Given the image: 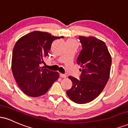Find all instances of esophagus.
Returning a JSON list of instances; mask_svg holds the SVG:
<instances>
[{"label":"esophagus","instance_id":"34e87169","mask_svg":"<svg viewBox=\"0 0 128 128\" xmlns=\"http://www.w3.org/2000/svg\"><path fill=\"white\" fill-rule=\"evenodd\" d=\"M60 76L61 78H66L67 77V76L65 74H62V73H60Z\"/></svg>","mask_w":128,"mask_h":128}]
</instances>
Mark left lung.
<instances>
[{
	"label": "left lung",
	"instance_id": "obj_1",
	"mask_svg": "<svg viewBox=\"0 0 128 128\" xmlns=\"http://www.w3.org/2000/svg\"><path fill=\"white\" fill-rule=\"evenodd\" d=\"M82 49L77 59L81 74L79 79L70 76L73 86L66 92L73 102L82 104L96 98L110 78L111 56L106 44L93 36H79Z\"/></svg>",
	"mask_w": 128,
	"mask_h": 128
}]
</instances>
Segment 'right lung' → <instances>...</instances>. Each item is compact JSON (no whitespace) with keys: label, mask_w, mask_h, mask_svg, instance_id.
I'll list each match as a JSON object with an SVG mask.
<instances>
[{"label":"right lung","mask_w":128,"mask_h":128,"mask_svg":"<svg viewBox=\"0 0 128 128\" xmlns=\"http://www.w3.org/2000/svg\"><path fill=\"white\" fill-rule=\"evenodd\" d=\"M64 36L34 31L22 36L13 49L12 71L20 89L26 95L40 96L59 78V73L40 67L48 55L52 42Z\"/></svg>","instance_id":"obj_1"}]
</instances>
